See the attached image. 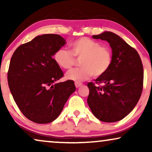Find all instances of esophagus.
Listing matches in <instances>:
<instances>
[{"instance_id": "1", "label": "esophagus", "mask_w": 152, "mask_h": 152, "mask_svg": "<svg viewBox=\"0 0 152 152\" xmlns=\"http://www.w3.org/2000/svg\"><path fill=\"white\" fill-rule=\"evenodd\" d=\"M75 85L76 88H79V87H80L81 86H82V83H77V82H75Z\"/></svg>"}]
</instances>
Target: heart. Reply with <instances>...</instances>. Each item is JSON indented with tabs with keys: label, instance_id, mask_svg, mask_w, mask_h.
I'll return each mask as SVG.
<instances>
[{
	"label": "heart",
	"instance_id": "heart-1",
	"mask_svg": "<svg viewBox=\"0 0 152 152\" xmlns=\"http://www.w3.org/2000/svg\"><path fill=\"white\" fill-rule=\"evenodd\" d=\"M70 51L60 48L55 52L54 59L60 68L69 70L75 64V59H81L82 67L70 70L66 78L81 83L91 76L98 77L105 74L112 64L111 50L109 47L102 45L98 41L88 37H81L70 43Z\"/></svg>",
	"mask_w": 152,
	"mask_h": 152
}]
</instances>
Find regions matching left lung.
<instances>
[{"label":"left lung","mask_w":152,"mask_h":152,"mask_svg":"<svg viewBox=\"0 0 152 152\" xmlns=\"http://www.w3.org/2000/svg\"><path fill=\"white\" fill-rule=\"evenodd\" d=\"M109 43L112 49L111 66L95 80L89 82L87 102L95 117L102 122H114L126 117L136 107L143 88V66L136 50L111 32L93 35Z\"/></svg>","instance_id":"left-lung-1"}]
</instances>
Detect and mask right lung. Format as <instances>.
I'll return each instance as SVG.
<instances>
[{
    "mask_svg": "<svg viewBox=\"0 0 152 152\" xmlns=\"http://www.w3.org/2000/svg\"><path fill=\"white\" fill-rule=\"evenodd\" d=\"M65 43L59 34L37 36L18 46L11 58L10 92L21 113L35 123L54 121L76 89L73 81L56 83L64 72L53 56Z\"/></svg>",
    "mask_w": 152,
    "mask_h": 152,
    "instance_id": "1",
    "label": "right lung"
}]
</instances>
